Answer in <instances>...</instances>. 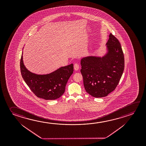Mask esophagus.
Returning <instances> with one entry per match:
<instances>
[{
    "mask_svg": "<svg viewBox=\"0 0 146 146\" xmlns=\"http://www.w3.org/2000/svg\"><path fill=\"white\" fill-rule=\"evenodd\" d=\"M74 69L75 70H78V69H79V65L78 64H77V63H75V64H74Z\"/></svg>",
    "mask_w": 146,
    "mask_h": 146,
    "instance_id": "obj_1",
    "label": "esophagus"
}]
</instances>
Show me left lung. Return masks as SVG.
<instances>
[{"mask_svg":"<svg viewBox=\"0 0 146 146\" xmlns=\"http://www.w3.org/2000/svg\"><path fill=\"white\" fill-rule=\"evenodd\" d=\"M108 53L102 58L88 56L81 60V74L88 93L96 98L114 91L124 70V56L119 40L111 33L106 43Z\"/></svg>","mask_w":146,"mask_h":146,"instance_id":"8db88e82","label":"left lung"}]
</instances>
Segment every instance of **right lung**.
Wrapping results in <instances>:
<instances>
[{"label": "right lung", "instance_id": "1", "mask_svg": "<svg viewBox=\"0 0 146 146\" xmlns=\"http://www.w3.org/2000/svg\"><path fill=\"white\" fill-rule=\"evenodd\" d=\"M73 69L71 64L50 74L37 75L29 71L24 66L22 54L20 60L21 73L25 83L36 97L45 100H55L62 96Z\"/></svg>", "mask_w": 146, "mask_h": 146}]
</instances>
